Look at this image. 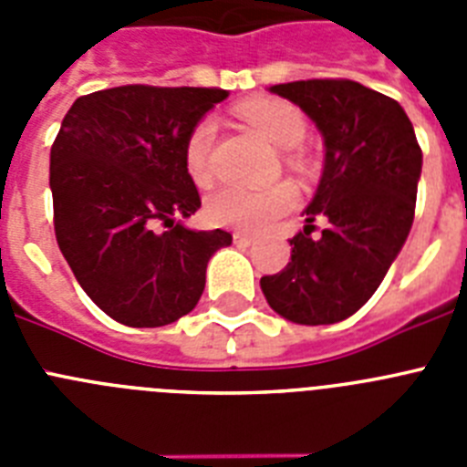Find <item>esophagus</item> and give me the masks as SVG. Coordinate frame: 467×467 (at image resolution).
Instances as JSON below:
<instances>
[{
	"mask_svg": "<svg viewBox=\"0 0 467 467\" xmlns=\"http://www.w3.org/2000/svg\"><path fill=\"white\" fill-rule=\"evenodd\" d=\"M234 243H236V245H253L254 243V236H250V234H243V231H236V234H234Z\"/></svg>",
	"mask_w": 467,
	"mask_h": 467,
	"instance_id": "34e87169",
	"label": "esophagus"
}]
</instances>
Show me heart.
<instances>
[{
	"label": "heart",
	"mask_w": 467,
	"mask_h": 467,
	"mask_svg": "<svg viewBox=\"0 0 467 467\" xmlns=\"http://www.w3.org/2000/svg\"><path fill=\"white\" fill-rule=\"evenodd\" d=\"M243 121L254 128L262 138L280 150H295L306 138V119L295 105L283 100H253L241 107ZM213 119H203L192 128L184 142V166L196 184H205L213 175L214 147ZM299 156L292 154L290 163L299 166ZM296 205V189L290 182H278L262 192L222 184L205 198V217L213 224L238 231H264L278 217L290 213Z\"/></svg>",
	"instance_id": "obj_1"
}]
</instances>
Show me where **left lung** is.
I'll return each mask as SVG.
<instances>
[{
    "label": "left lung",
    "instance_id": "left-lung-1",
    "mask_svg": "<svg viewBox=\"0 0 467 467\" xmlns=\"http://www.w3.org/2000/svg\"><path fill=\"white\" fill-rule=\"evenodd\" d=\"M317 126L325 168L290 241V262L259 280L278 316L296 325H332L362 308L386 278L414 222L423 154L402 107L350 79L271 86ZM328 226L311 239L312 222Z\"/></svg>",
    "mask_w": 467,
    "mask_h": 467
}]
</instances>
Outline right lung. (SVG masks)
I'll list each match as a JSON object with an SVG mask.
<instances>
[{
    "label": "right lung",
    "instance_id": "add662e5",
    "mask_svg": "<svg viewBox=\"0 0 467 467\" xmlns=\"http://www.w3.org/2000/svg\"><path fill=\"white\" fill-rule=\"evenodd\" d=\"M222 88L117 86L74 100L51 147L53 226L74 278L128 327L193 311L229 231H193L201 196L184 166L192 128ZM156 223L167 229L159 232Z\"/></svg>",
    "mask_w": 467,
    "mask_h": 467
}]
</instances>
